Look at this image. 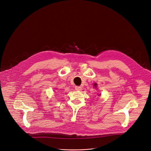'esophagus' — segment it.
Masks as SVG:
<instances>
[{
    "label": "esophagus",
    "instance_id": "34e87169",
    "mask_svg": "<svg viewBox=\"0 0 151 151\" xmlns=\"http://www.w3.org/2000/svg\"><path fill=\"white\" fill-rule=\"evenodd\" d=\"M75 90L76 91H81L82 90V87L80 86H76V87H75Z\"/></svg>",
    "mask_w": 151,
    "mask_h": 151
}]
</instances>
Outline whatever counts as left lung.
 <instances>
[{"mask_svg":"<svg viewBox=\"0 0 151 151\" xmlns=\"http://www.w3.org/2000/svg\"><path fill=\"white\" fill-rule=\"evenodd\" d=\"M94 87H96V85H97V84H96V83H95V84H94Z\"/></svg>","mask_w":151,"mask_h":151,"instance_id":"obj_1","label":"left lung"}]
</instances>
